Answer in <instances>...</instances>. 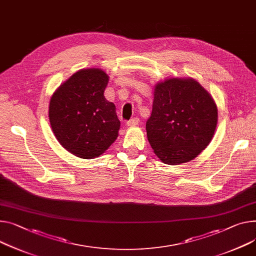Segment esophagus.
Here are the masks:
<instances>
[{"label": "esophagus", "instance_id": "34e87169", "mask_svg": "<svg viewBox=\"0 0 256 256\" xmlns=\"http://www.w3.org/2000/svg\"><path fill=\"white\" fill-rule=\"evenodd\" d=\"M140 124V119L138 118H133V119H131L130 121L127 122V126L128 127H134V126H137Z\"/></svg>", "mask_w": 256, "mask_h": 256}]
</instances>
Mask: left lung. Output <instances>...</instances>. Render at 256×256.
I'll return each instance as SVG.
<instances>
[{
  "instance_id": "1",
  "label": "left lung",
  "mask_w": 256,
  "mask_h": 256,
  "mask_svg": "<svg viewBox=\"0 0 256 256\" xmlns=\"http://www.w3.org/2000/svg\"><path fill=\"white\" fill-rule=\"evenodd\" d=\"M218 116L211 94L198 81L190 76L166 78L154 88L148 140L163 163L190 162L212 140Z\"/></svg>"
}]
</instances>
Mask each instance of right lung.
Here are the masks:
<instances>
[{"instance_id":"right-lung-1","label":"right lung","mask_w":256,"mask_h":256,"mask_svg":"<svg viewBox=\"0 0 256 256\" xmlns=\"http://www.w3.org/2000/svg\"><path fill=\"white\" fill-rule=\"evenodd\" d=\"M108 74L83 68L58 87L49 104V120L56 140L81 159L100 156L119 136L116 106L104 95Z\"/></svg>"}]
</instances>
